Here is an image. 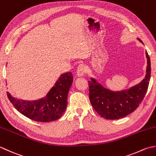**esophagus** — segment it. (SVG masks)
<instances>
[{"label":"esophagus","mask_w":156,"mask_h":156,"mask_svg":"<svg viewBox=\"0 0 156 156\" xmlns=\"http://www.w3.org/2000/svg\"><path fill=\"white\" fill-rule=\"evenodd\" d=\"M86 72V68L84 65H79L77 69V75L78 77H82Z\"/></svg>","instance_id":"1"}]
</instances>
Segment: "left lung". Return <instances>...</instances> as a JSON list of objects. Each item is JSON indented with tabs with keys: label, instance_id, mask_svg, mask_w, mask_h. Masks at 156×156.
<instances>
[{
	"label": "left lung",
	"instance_id": "8db88e82",
	"mask_svg": "<svg viewBox=\"0 0 156 156\" xmlns=\"http://www.w3.org/2000/svg\"><path fill=\"white\" fill-rule=\"evenodd\" d=\"M141 42L142 41L138 39ZM147 66L145 79L138 85L121 91L107 90L94 79L89 81L90 102L101 117L116 120L125 117L137 108L147 91L151 77V62L146 52Z\"/></svg>",
	"mask_w": 156,
	"mask_h": 156
}]
</instances>
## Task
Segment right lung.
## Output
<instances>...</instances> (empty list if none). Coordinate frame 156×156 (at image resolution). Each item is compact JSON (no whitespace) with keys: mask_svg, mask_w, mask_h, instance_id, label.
Returning a JSON list of instances; mask_svg holds the SVG:
<instances>
[{"mask_svg":"<svg viewBox=\"0 0 156 156\" xmlns=\"http://www.w3.org/2000/svg\"><path fill=\"white\" fill-rule=\"evenodd\" d=\"M73 81L71 72L62 74L46 96L36 101L15 99L9 93L7 97L15 108L28 119L42 122H52L60 119L64 114Z\"/></svg>","mask_w":156,"mask_h":156,"instance_id":"1","label":"right lung"}]
</instances>
